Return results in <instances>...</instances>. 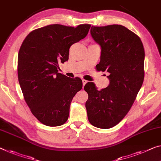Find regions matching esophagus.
Listing matches in <instances>:
<instances>
[{
	"mask_svg": "<svg viewBox=\"0 0 161 161\" xmlns=\"http://www.w3.org/2000/svg\"><path fill=\"white\" fill-rule=\"evenodd\" d=\"M82 82H83V86L86 85V83H88V80H85V79H83L82 80Z\"/></svg>",
	"mask_w": 161,
	"mask_h": 161,
	"instance_id": "obj_1",
	"label": "esophagus"
}]
</instances>
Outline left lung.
<instances>
[{
  "label": "left lung",
  "mask_w": 161,
  "mask_h": 161,
  "mask_svg": "<svg viewBox=\"0 0 161 161\" xmlns=\"http://www.w3.org/2000/svg\"><path fill=\"white\" fill-rule=\"evenodd\" d=\"M91 34L101 47L98 70L109 73V84L98 90L87 83L86 102L89 122L101 129L112 128L129 112L144 80L145 50L139 36L125 26H93Z\"/></svg>",
  "instance_id": "1"
}]
</instances>
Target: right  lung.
Returning <instances> with one entry per match:
<instances>
[{"label":"right lung","mask_w":161,"mask_h":161,"mask_svg":"<svg viewBox=\"0 0 161 161\" xmlns=\"http://www.w3.org/2000/svg\"><path fill=\"white\" fill-rule=\"evenodd\" d=\"M90 24H52L30 32L18 55V78L24 99L41 123L57 127L68 120L73 98L83 87L80 78L58 73L68 60L69 49L85 38Z\"/></svg>","instance_id":"1"}]
</instances>
